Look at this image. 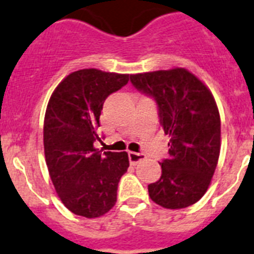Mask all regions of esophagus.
Returning a JSON list of instances; mask_svg holds the SVG:
<instances>
[{
    "label": "esophagus",
    "instance_id": "obj_1",
    "mask_svg": "<svg viewBox=\"0 0 254 254\" xmlns=\"http://www.w3.org/2000/svg\"><path fill=\"white\" fill-rule=\"evenodd\" d=\"M146 159V155L144 153H139V152H129V161H130L131 165H135L138 164L139 161Z\"/></svg>",
    "mask_w": 254,
    "mask_h": 254
}]
</instances>
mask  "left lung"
I'll return each instance as SVG.
<instances>
[{
	"label": "left lung",
	"instance_id": "left-lung-1",
	"mask_svg": "<svg viewBox=\"0 0 254 254\" xmlns=\"http://www.w3.org/2000/svg\"><path fill=\"white\" fill-rule=\"evenodd\" d=\"M133 86L155 99L160 124L170 137L161 177L148 195L163 208L182 209L203 197L221 150V119L205 85L185 68L131 74Z\"/></svg>",
	"mask_w": 254,
	"mask_h": 254
}]
</instances>
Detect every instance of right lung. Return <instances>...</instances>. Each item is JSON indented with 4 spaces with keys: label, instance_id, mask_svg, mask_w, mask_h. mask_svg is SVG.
<instances>
[{
    "label": "right lung",
    "instance_id": "add662e5",
    "mask_svg": "<svg viewBox=\"0 0 254 254\" xmlns=\"http://www.w3.org/2000/svg\"><path fill=\"white\" fill-rule=\"evenodd\" d=\"M129 74L87 68L72 72L57 86L44 123L45 159L62 203L77 216L97 218L117 199L129 168L127 152L97 150L99 116L106 98L120 90Z\"/></svg>",
    "mask_w": 254,
    "mask_h": 254
}]
</instances>
